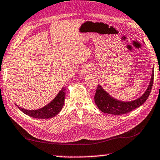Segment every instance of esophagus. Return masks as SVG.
Returning <instances> with one entry per match:
<instances>
[{
	"instance_id": "1",
	"label": "esophagus",
	"mask_w": 160,
	"mask_h": 160,
	"mask_svg": "<svg viewBox=\"0 0 160 160\" xmlns=\"http://www.w3.org/2000/svg\"><path fill=\"white\" fill-rule=\"evenodd\" d=\"M92 68L89 66V65H86V66L83 67L82 70H81V75L82 76H85L86 75H88V73L92 72Z\"/></svg>"
}]
</instances>
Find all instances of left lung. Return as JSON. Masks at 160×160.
<instances>
[{
    "label": "left lung",
    "mask_w": 160,
    "mask_h": 160,
    "mask_svg": "<svg viewBox=\"0 0 160 160\" xmlns=\"http://www.w3.org/2000/svg\"><path fill=\"white\" fill-rule=\"evenodd\" d=\"M154 80V68L152 71L150 82L147 90L142 95L136 100L132 101H122L113 98L103 89L102 86L98 85L95 95V102L100 111L104 113L114 115H120L128 113L135 109L140 107L148 100L150 94Z\"/></svg>",
    "instance_id": "8db88e82"
}]
</instances>
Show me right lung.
Instances as JSON below:
<instances>
[{
  "label": "right lung",
  "mask_w": 160,
  "mask_h": 160,
  "mask_svg": "<svg viewBox=\"0 0 160 160\" xmlns=\"http://www.w3.org/2000/svg\"><path fill=\"white\" fill-rule=\"evenodd\" d=\"M65 90L66 88H62L58 95H56L51 102H49L43 108H41L38 110H29L26 109H23L18 105H16L20 110L25 115H28L31 118H38V119H48L51 118L57 115L60 112L65 103Z\"/></svg>",
  "instance_id": "right-lung-1"
}]
</instances>
